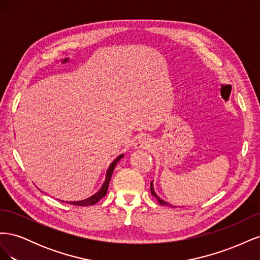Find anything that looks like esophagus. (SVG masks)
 Here are the masks:
<instances>
[{
  "instance_id": "1",
  "label": "esophagus",
  "mask_w": 260,
  "mask_h": 260,
  "mask_svg": "<svg viewBox=\"0 0 260 260\" xmlns=\"http://www.w3.org/2000/svg\"><path fill=\"white\" fill-rule=\"evenodd\" d=\"M149 146H151V143H149V140L147 138H145V137L139 139L137 142L135 143V145H133V147H135L136 149H141V148L146 149Z\"/></svg>"
}]
</instances>
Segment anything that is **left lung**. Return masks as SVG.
I'll use <instances>...</instances> for the list:
<instances>
[{
    "mask_svg": "<svg viewBox=\"0 0 260 260\" xmlns=\"http://www.w3.org/2000/svg\"><path fill=\"white\" fill-rule=\"evenodd\" d=\"M151 193H152V195H153V196H155V198H156V200H157V202H158V203L160 204V205H162V206H171V207H172V205H170V204H169V203H167V202H165L164 200H161V199L159 198V196H158V195H157V194H156V192L154 191V185H153V181H152V182H151Z\"/></svg>",
    "mask_w": 260,
    "mask_h": 260,
    "instance_id": "left-lung-1",
    "label": "left lung"
}]
</instances>
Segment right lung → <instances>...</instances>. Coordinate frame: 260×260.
<instances>
[{
    "mask_svg": "<svg viewBox=\"0 0 260 260\" xmlns=\"http://www.w3.org/2000/svg\"><path fill=\"white\" fill-rule=\"evenodd\" d=\"M123 156H124L123 154L119 155V156L117 157L116 159H114V161H113L111 165H109V167H108V169H107V171H106V179H105V181H104V183L102 184L101 188H100V190H99L95 194H93L92 196H90V198L85 199V200H82V201L66 202V203L72 204V205H77V206H90V205H94V204H96L101 199H103L104 196L106 195V193H107L108 185H109V181H111V178H112V175H113V172H114V169H115V167H116V165H117L118 161H119V160L122 158ZM60 202H65V201H60Z\"/></svg>",
    "mask_w": 260,
    "mask_h": 260,
    "instance_id": "obj_1",
    "label": "right lung"
}]
</instances>
